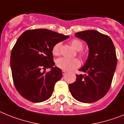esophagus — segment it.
Returning a JSON list of instances; mask_svg holds the SVG:
<instances>
[{
    "label": "esophagus",
    "instance_id": "obj_1",
    "mask_svg": "<svg viewBox=\"0 0 124 124\" xmlns=\"http://www.w3.org/2000/svg\"><path fill=\"white\" fill-rule=\"evenodd\" d=\"M66 73H67V72L65 71V70H62V74H63V75H65L66 74Z\"/></svg>",
    "mask_w": 124,
    "mask_h": 124
}]
</instances>
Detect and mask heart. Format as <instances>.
I'll list each match as a JSON object with an SVG mask.
<instances>
[{"label": "heart", "mask_w": 124, "mask_h": 124, "mask_svg": "<svg viewBox=\"0 0 124 124\" xmlns=\"http://www.w3.org/2000/svg\"><path fill=\"white\" fill-rule=\"evenodd\" d=\"M72 46L77 51H81L83 48V43L79 39H73L71 41ZM61 46V43H57L53 47L52 53L54 55H58L60 54V49ZM56 65L59 68L62 70L69 71L78 68L80 65L79 60L77 59H67L62 57L57 59L56 61Z\"/></svg>", "instance_id": "obj_1"}]
</instances>
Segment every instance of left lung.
Listing matches in <instances>:
<instances>
[{
	"mask_svg": "<svg viewBox=\"0 0 124 124\" xmlns=\"http://www.w3.org/2000/svg\"><path fill=\"white\" fill-rule=\"evenodd\" d=\"M88 45V59L79 69L85 74L76 75V81L69 85L72 96L82 103H93L108 91L117 63L112 40L107 35L86 30L75 34Z\"/></svg>",
	"mask_w": 124,
	"mask_h": 124,
	"instance_id": "obj_1",
	"label": "left lung"
}]
</instances>
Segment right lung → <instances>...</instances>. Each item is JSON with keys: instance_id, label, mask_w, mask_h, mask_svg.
<instances>
[{"instance_id": "1", "label": "right lung", "mask_w": 124, "mask_h": 124, "mask_svg": "<svg viewBox=\"0 0 124 124\" xmlns=\"http://www.w3.org/2000/svg\"><path fill=\"white\" fill-rule=\"evenodd\" d=\"M69 36L46 29L24 32L17 39L11 54V68L14 86L25 99L35 103L50 98L62 72L54 66L53 47ZM46 68H50L45 73Z\"/></svg>"}]
</instances>
